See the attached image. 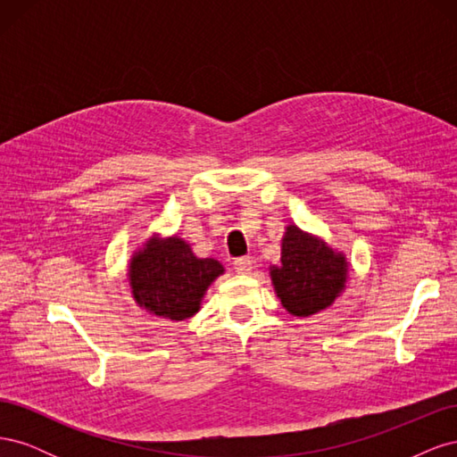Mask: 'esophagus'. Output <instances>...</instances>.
<instances>
[{
	"label": "esophagus",
	"mask_w": 457,
	"mask_h": 457,
	"mask_svg": "<svg viewBox=\"0 0 457 457\" xmlns=\"http://www.w3.org/2000/svg\"><path fill=\"white\" fill-rule=\"evenodd\" d=\"M234 270H237L238 274H250L252 272V259L250 257H238V259H234Z\"/></svg>",
	"instance_id": "1"
}]
</instances>
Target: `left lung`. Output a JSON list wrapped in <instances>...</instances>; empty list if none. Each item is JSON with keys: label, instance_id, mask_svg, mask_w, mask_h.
Segmentation results:
<instances>
[{"label": "left lung", "instance_id": "obj_1", "mask_svg": "<svg viewBox=\"0 0 457 457\" xmlns=\"http://www.w3.org/2000/svg\"><path fill=\"white\" fill-rule=\"evenodd\" d=\"M274 292L294 316H311L331 307L349 280V262L322 238L286 227L280 265L270 267Z\"/></svg>", "mask_w": 457, "mask_h": 457}]
</instances>
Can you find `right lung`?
<instances>
[{
  "label": "right lung",
  "instance_id": "add662e5",
  "mask_svg": "<svg viewBox=\"0 0 457 457\" xmlns=\"http://www.w3.org/2000/svg\"><path fill=\"white\" fill-rule=\"evenodd\" d=\"M223 272L217 259L196 257L183 238L154 234L131 255L128 278L137 305L179 322L200 311L207 287Z\"/></svg>",
  "mask_w": 457,
  "mask_h": 457
}]
</instances>
